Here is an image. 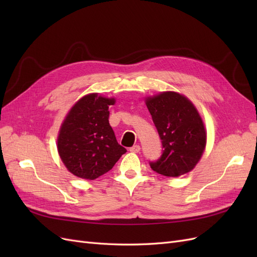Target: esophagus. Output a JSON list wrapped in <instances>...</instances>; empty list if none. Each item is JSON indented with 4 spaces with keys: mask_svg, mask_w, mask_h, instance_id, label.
Returning <instances> with one entry per match:
<instances>
[{
    "mask_svg": "<svg viewBox=\"0 0 257 257\" xmlns=\"http://www.w3.org/2000/svg\"><path fill=\"white\" fill-rule=\"evenodd\" d=\"M130 151L133 152V153H138L139 151H141V146L135 145V146H133V147H131V148H130Z\"/></svg>",
    "mask_w": 257,
    "mask_h": 257,
    "instance_id": "1",
    "label": "esophagus"
}]
</instances>
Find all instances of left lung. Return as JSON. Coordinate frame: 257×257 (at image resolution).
I'll return each mask as SVG.
<instances>
[{"mask_svg": "<svg viewBox=\"0 0 257 257\" xmlns=\"http://www.w3.org/2000/svg\"><path fill=\"white\" fill-rule=\"evenodd\" d=\"M152 121L162 141L152 170L165 177H179L195 167L206 146L203 120L190 100L176 92H163L147 98Z\"/></svg>", "mask_w": 257, "mask_h": 257, "instance_id": "1", "label": "left lung"}]
</instances>
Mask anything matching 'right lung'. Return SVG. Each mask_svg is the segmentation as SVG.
I'll return each mask as SVG.
<instances>
[{
	"mask_svg": "<svg viewBox=\"0 0 257 257\" xmlns=\"http://www.w3.org/2000/svg\"><path fill=\"white\" fill-rule=\"evenodd\" d=\"M113 98L96 93L77 102L62 124L58 137L61 160L73 175L94 180L114 166L126 152L116 142L109 124V105Z\"/></svg>",
	"mask_w": 257,
	"mask_h": 257,
	"instance_id": "add662e5",
	"label": "right lung"
}]
</instances>
